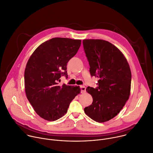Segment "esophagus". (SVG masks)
<instances>
[{
    "label": "esophagus",
    "mask_w": 153,
    "mask_h": 153,
    "mask_svg": "<svg viewBox=\"0 0 153 153\" xmlns=\"http://www.w3.org/2000/svg\"><path fill=\"white\" fill-rule=\"evenodd\" d=\"M79 88H80V90H81V93H84V92H85V86H84V85H81L80 87H79Z\"/></svg>",
    "instance_id": "1"
}]
</instances>
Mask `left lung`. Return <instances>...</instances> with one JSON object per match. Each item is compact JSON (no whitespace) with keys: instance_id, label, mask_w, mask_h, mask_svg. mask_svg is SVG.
Segmentation results:
<instances>
[{"instance_id":"8db88e82","label":"left lung","mask_w":153,"mask_h":153,"mask_svg":"<svg viewBox=\"0 0 153 153\" xmlns=\"http://www.w3.org/2000/svg\"><path fill=\"white\" fill-rule=\"evenodd\" d=\"M91 76L99 78L98 87H87L93 98L85 113L98 123L115 117L128 100L131 73L127 60L120 51L111 43L99 39L82 40Z\"/></svg>"}]
</instances>
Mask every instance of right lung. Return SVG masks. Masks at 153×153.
Masks as SVG:
<instances>
[{"label":"right lung","instance_id":"add662e5","mask_svg":"<svg viewBox=\"0 0 153 153\" xmlns=\"http://www.w3.org/2000/svg\"><path fill=\"white\" fill-rule=\"evenodd\" d=\"M81 40L53 38L41 44L28 59L25 70L26 97L42 118L54 121L68 111L71 101L80 93L79 86L60 85L68 78L67 63L77 53Z\"/></svg>","mask_w":153,"mask_h":153}]
</instances>
